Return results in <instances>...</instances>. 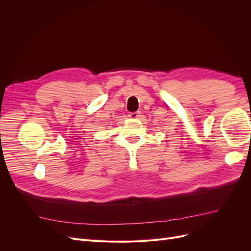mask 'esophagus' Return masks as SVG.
Returning a JSON list of instances; mask_svg holds the SVG:
<instances>
[{"label": "esophagus", "instance_id": "esophagus-1", "mask_svg": "<svg viewBox=\"0 0 251 251\" xmlns=\"http://www.w3.org/2000/svg\"><path fill=\"white\" fill-rule=\"evenodd\" d=\"M139 116H140V112H132V113L128 114V117L132 118V119H136V118H138Z\"/></svg>", "mask_w": 251, "mask_h": 251}]
</instances>
